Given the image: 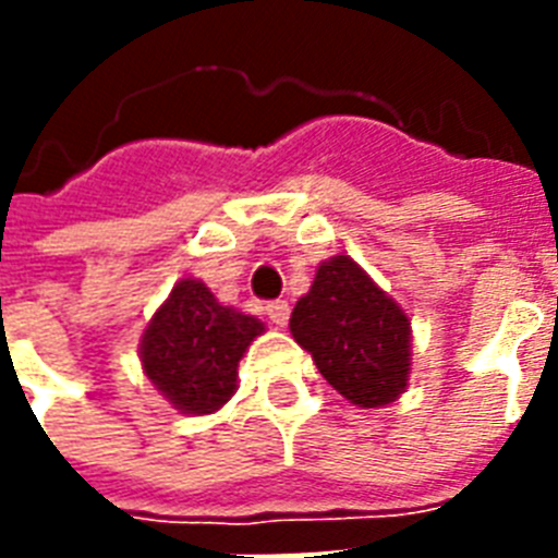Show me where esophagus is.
I'll use <instances>...</instances> for the list:
<instances>
[{
    "label": "esophagus",
    "instance_id": "34e87169",
    "mask_svg": "<svg viewBox=\"0 0 558 558\" xmlns=\"http://www.w3.org/2000/svg\"><path fill=\"white\" fill-rule=\"evenodd\" d=\"M266 315H269V322L275 324V327H287L289 304L287 301H271V304L266 306Z\"/></svg>",
    "mask_w": 558,
    "mask_h": 558
}]
</instances>
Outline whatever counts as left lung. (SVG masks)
Returning a JSON list of instances; mask_svg holds the SVG:
<instances>
[{"mask_svg": "<svg viewBox=\"0 0 558 558\" xmlns=\"http://www.w3.org/2000/svg\"><path fill=\"white\" fill-rule=\"evenodd\" d=\"M289 330L353 405L381 408L405 390L411 322L348 254L318 266L313 287L292 310Z\"/></svg>", "mask_w": 558, "mask_h": 558, "instance_id": "1", "label": "left lung"}]
</instances>
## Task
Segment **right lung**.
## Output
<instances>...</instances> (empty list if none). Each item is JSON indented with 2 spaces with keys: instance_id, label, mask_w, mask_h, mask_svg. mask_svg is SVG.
<instances>
[{
  "instance_id": "add662e5",
  "label": "right lung",
  "mask_w": 558,
  "mask_h": 558,
  "mask_svg": "<svg viewBox=\"0 0 558 558\" xmlns=\"http://www.w3.org/2000/svg\"><path fill=\"white\" fill-rule=\"evenodd\" d=\"M263 322L222 306L202 280H179L142 336V367L182 414H214L234 397L236 365Z\"/></svg>"
}]
</instances>
